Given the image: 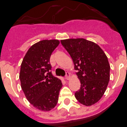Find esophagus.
<instances>
[{
    "label": "esophagus",
    "instance_id": "1",
    "mask_svg": "<svg viewBox=\"0 0 127 127\" xmlns=\"http://www.w3.org/2000/svg\"><path fill=\"white\" fill-rule=\"evenodd\" d=\"M70 73H69V72H66L65 75V79L66 80H68L70 79Z\"/></svg>",
    "mask_w": 127,
    "mask_h": 127
}]
</instances>
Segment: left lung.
Returning <instances> with one entry per match:
<instances>
[{
  "mask_svg": "<svg viewBox=\"0 0 127 127\" xmlns=\"http://www.w3.org/2000/svg\"><path fill=\"white\" fill-rule=\"evenodd\" d=\"M61 42L72 57L81 82L75 98L85 106L94 105L103 97L110 80V66L106 54L96 43L82 38Z\"/></svg>",
  "mask_w": 127,
  "mask_h": 127,
  "instance_id": "obj_1",
  "label": "left lung"
}]
</instances>
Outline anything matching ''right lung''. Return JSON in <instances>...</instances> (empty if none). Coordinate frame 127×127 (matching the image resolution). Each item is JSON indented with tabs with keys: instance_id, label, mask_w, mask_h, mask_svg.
<instances>
[{
	"instance_id": "add662e5",
	"label": "right lung",
	"mask_w": 127,
	"mask_h": 127,
	"mask_svg": "<svg viewBox=\"0 0 127 127\" xmlns=\"http://www.w3.org/2000/svg\"><path fill=\"white\" fill-rule=\"evenodd\" d=\"M60 42L42 40L33 44L26 52L21 66L19 78L28 101L42 111H50L57 105L63 84L52 75L50 59Z\"/></svg>"
}]
</instances>
